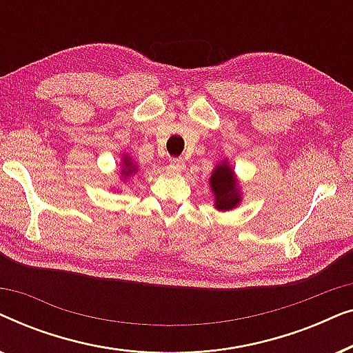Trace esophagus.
I'll list each match as a JSON object with an SVG mask.
<instances>
[{
  "mask_svg": "<svg viewBox=\"0 0 353 353\" xmlns=\"http://www.w3.org/2000/svg\"><path fill=\"white\" fill-rule=\"evenodd\" d=\"M185 161H183V159H180V157H176V159H172L170 161V168L172 170H176V172H183L185 170Z\"/></svg>",
  "mask_w": 353,
  "mask_h": 353,
  "instance_id": "esophagus-1",
  "label": "esophagus"
}]
</instances>
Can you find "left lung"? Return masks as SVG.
I'll return each mask as SVG.
<instances>
[{
	"instance_id": "obj_1",
	"label": "left lung",
	"mask_w": 353,
	"mask_h": 353,
	"mask_svg": "<svg viewBox=\"0 0 353 353\" xmlns=\"http://www.w3.org/2000/svg\"><path fill=\"white\" fill-rule=\"evenodd\" d=\"M210 188L215 196V207L219 210L234 209L239 204L241 196L236 186L234 173L228 163H221L210 176Z\"/></svg>"
}]
</instances>
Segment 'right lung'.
I'll use <instances>...</instances> for the list:
<instances>
[{"instance_id": "obj_1", "label": "right lung", "mask_w": 353, "mask_h": 353, "mask_svg": "<svg viewBox=\"0 0 353 353\" xmlns=\"http://www.w3.org/2000/svg\"><path fill=\"white\" fill-rule=\"evenodd\" d=\"M123 175H128V173H132V172H134V165L132 163V161H130V159H127L125 157L123 159Z\"/></svg>"}]
</instances>
